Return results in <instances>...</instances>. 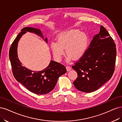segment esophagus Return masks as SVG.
<instances>
[{
  "label": "esophagus",
  "instance_id": "34e87169",
  "mask_svg": "<svg viewBox=\"0 0 122 122\" xmlns=\"http://www.w3.org/2000/svg\"><path fill=\"white\" fill-rule=\"evenodd\" d=\"M66 69H67V71H69V70L71 69V67L70 66H67L66 67Z\"/></svg>",
  "mask_w": 122,
  "mask_h": 122
}]
</instances>
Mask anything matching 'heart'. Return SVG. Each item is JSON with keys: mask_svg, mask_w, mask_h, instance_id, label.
Wrapping results in <instances>:
<instances>
[{"mask_svg": "<svg viewBox=\"0 0 122 122\" xmlns=\"http://www.w3.org/2000/svg\"><path fill=\"white\" fill-rule=\"evenodd\" d=\"M86 34L77 29H72L62 32L58 35L57 42H52L50 47L56 61H60L64 51L68 55V60L73 58L76 60L80 58L85 52L88 45Z\"/></svg>", "mask_w": 122, "mask_h": 122, "instance_id": "heart-1", "label": "heart"}]
</instances>
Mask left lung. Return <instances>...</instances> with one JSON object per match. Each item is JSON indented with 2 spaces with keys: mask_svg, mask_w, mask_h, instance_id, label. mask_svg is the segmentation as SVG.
Segmentation results:
<instances>
[{
  "mask_svg": "<svg viewBox=\"0 0 122 122\" xmlns=\"http://www.w3.org/2000/svg\"><path fill=\"white\" fill-rule=\"evenodd\" d=\"M116 46L107 31L101 26L99 34L93 38L79 60L72 66L77 73L74 81L81 91H95L107 82L115 71Z\"/></svg>",
  "mask_w": 122,
  "mask_h": 122,
  "instance_id": "obj_1",
  "label": "left lung"
}]
</instances>
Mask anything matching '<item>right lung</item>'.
I'll return each instance as SVG.
<instances>
[{"label": "right lung", "mask_w": 122, "mask_h": 122, "mask_svg": "<svg viewBox=\"0 0 122 122\" xmlns=\"http://www.w3.org/2000/svg\"><path fill=\"white\" fill-rule=\"evenodd\" d=\"M27 31L35 33L44 38L38 29L26 27L21 30L11 44L9 52L13 75L15 80L30 92L40 95L46 94L55 88L58 78L66 72V69L64 65L54 61H51L46 68L40 71H32L22 66L17 55V45L20 38ZM47 41L46 38L45 41Z\"/></svg>", "instance_id": "obj_1"}]
</instances>
